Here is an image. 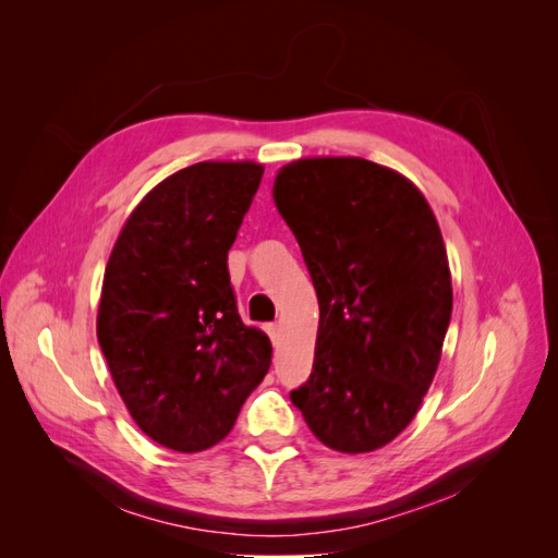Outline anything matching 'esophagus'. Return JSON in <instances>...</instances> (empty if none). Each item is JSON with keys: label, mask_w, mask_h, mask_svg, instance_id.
Masks as SVG:
<instances>
[{"label": "esophagus", "mask_w": 558, "mask_h": 558, "mask_svg": "<svg viewBox=\"0 0 558 558\" xmlns=\"http://www.w3.org/2000/svg\"><path fill=\"white\" fill-rule=\"evenodd\" d=\"M265 330L269 335V340H272V344H279V340H281V326L279 324H269Z\"/></svg>", "instance_id": "esophagus-1"}]
</instances>
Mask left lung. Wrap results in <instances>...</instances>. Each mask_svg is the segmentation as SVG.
Instances as JSON below:
<instances>
[{
	"instance_id": "left-lung-1",
	"label": "left lung",
	"mask_w": 558,
	"mask_h": 558,
	"mask_svg": "<svg viewBox=\"0 0 558 558\" xmlns=\"http://www.w3.org/2000/svg\"><path fill=\"white\" fill-rule=\"evenodd\" d=\"M275 202L318 298L310 379L291 400L335 451H375L421 408L451 320V275L416 185L363 158L286 165Z\"/></svg>"
}]
</instances>
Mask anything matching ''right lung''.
I'll return each mask as SVG.
<instances>
[{"label": "right lung", "instance_id": "right-lung-1", "mask_svg": "<svg viewBox=\"0 0 558 558\" xmlns=\"http://www.w3.org/2000/svg\"><path fill=\"white\" fill-rule=\"evenodd\" d=\"M263 179L256 162H197L160 181L123 226L107 263L97 340L137 426L193 453L232 430L272 363L246 328L228 251Z\"/></svg>", "mask_w": 558, "mask_h": 558}]
</instances>
